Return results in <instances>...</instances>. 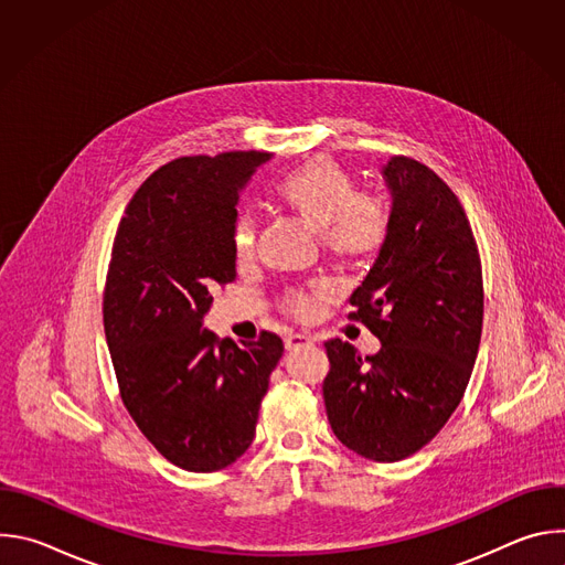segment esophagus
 <instances>
[{
  "label": "esophagus",
  "mask_w": 565,
  "mask_h": 565,
  "mask_svg": "<svg viewBox=\"0 0 565 565\" xmlns=\"http://www.w3.org/2000/svg\"><path fill=\"white\" fill-rule=\"evenodd\" d=\"M310 344H312V340L306 338V335H288L286 338V351H299V349H306Z\"/></svg>",
  "instance_id": "34e87169"
}]
</instances>
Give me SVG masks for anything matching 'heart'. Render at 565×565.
<instances>
[{
	"mask_svg": "<svg viewBox=\"0 0 565 565\" xmlns=\"http://www.w3.org/2000/svg\"><path fill=\"white\" fill-rule=\"evenodd\" d=\"M275 203L317 232L321 248L340 266H355L380 253L391 230L388 203L371 192H355V179L338 160L317 156L288 170L273 190ZM255 221L238 216L232 232L234 257L248 262L255 255ZM324 286L297 290L284 297L286 315L306 321L315 315Z\"/></svg>",
	"mask_w": 565,
	"mask_h": 565,
	"instance_id": "obj_1",
	"label": "heart"
}]
</instances>
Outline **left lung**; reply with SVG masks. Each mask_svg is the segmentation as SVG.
Segmentation results:
<instances>
[{"mask_svg":"<svg viewBox=\"0 0 565 565\" xmlns=\"http://www.w3.org/2000/svg\"><path fill=\"white\" fill-rule=\"evenodd\" d=\"M384 179L391 230L349 312L382 347L362 358L329 340L321 391L342 445L397 462L436 438L465 395L482 329V270L467 214L434 170L393 156Z\"/></svg>","mask_w":565,"mask_h":565,"instance_id":"obj_1","label":"left lung"}]
</instances>
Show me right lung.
<instances>
[{"label":"right lung","instance_id":"add662e5","mask_svg":"<svg viewBox=\"0 0 565 565\" xmlns=\"http://www.w3.org/2000/svg\"><path fill=\"white\" fill-rule=\"evenodd\" d=\"M270 151L181 156L158 168L120 218L103 319L122 405L172 465L218 471L257 429L284 342L218 340L201 319L212 288L236 279L238 192Z\"/></svg>","mask_w":565,"mask_h":565}]
</instances>
